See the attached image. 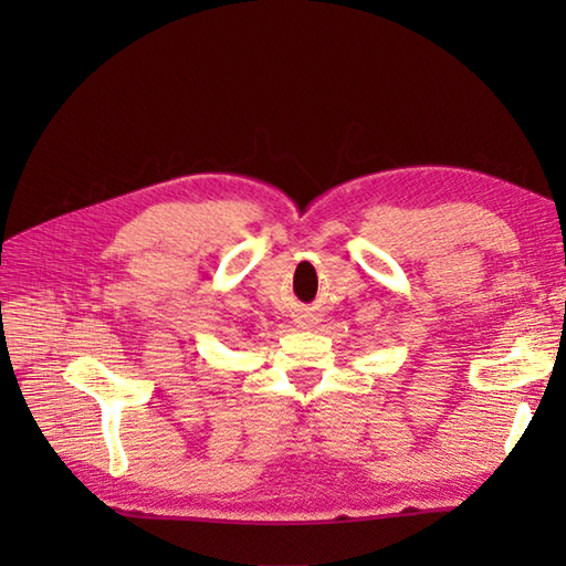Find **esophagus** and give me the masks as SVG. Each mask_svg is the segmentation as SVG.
Listing matches in <instances>:
<instances>
[{
    "label": "esophagus",
    "instance_id": "1",
    "mask_svg": "<svg viewBox=\"0 0 566 566\" xmlns=\"http://www.w3.org/2000/svg\"><path fill=\"white\" fill-rule=\"evenodd\" d=\"M300 323H304V325H312V323H314V318H312V316H304V321H300Z\"/></svg>",
    "mask_w": 566,
    "mask_h": 566
}]
</instances>
